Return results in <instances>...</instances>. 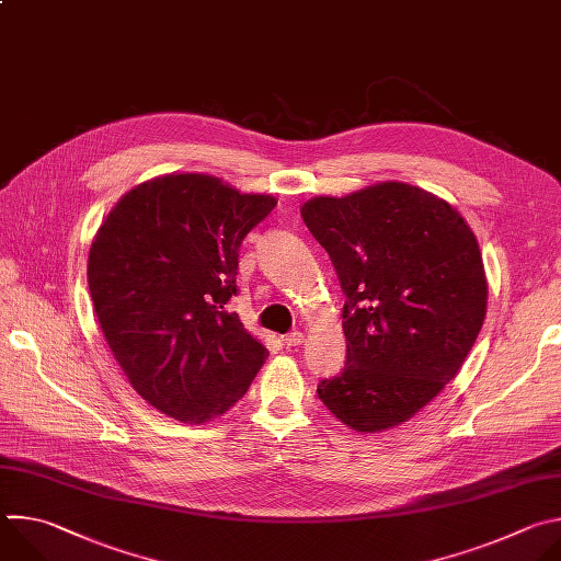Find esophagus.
<instances>
[{
    "mask_svg": "<svg viewBox=\"0 0 561 561\" xmlns=\"http://www.w3.org/2000/svg\"><path fill=\"white\" fill-rule=\"evenodd\" d=\"M304 342V333L301 331H293V333H288L286 337H284V344L288 346V348H293V346H299Z\"/></svg>",
    "mask_w": 561,
    "mask_h": 561,
    "instance_id": "34e87169",
    "label": "esophagus"
}]
</instances>
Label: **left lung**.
Segmentation results:
<instances>
[{"label":"left lung","mask_w":561,"mask_h":561,"mask_svg":"<svg viewBox=\"0 0 561 561\" xmlns=\"http://www.w3.org/2000/svg\"><path fill=\"white\" fill-rule=\"evenodd\" d=\"M301 217L346 295V366L319 381V399L357 433L409 422L482 331L489 284L474 232L446 199L407 182L319 195Z\"/></svg>","instance_id":"8db88e82"}]
</instances>
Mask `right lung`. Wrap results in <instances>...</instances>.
Masks as SVG:
<instances>
[{
	"label": "right lung",
	"instance_id": "add662e5",
	"mask_svg": "<svg viewBox=\"0 0 561 561\" xmlns=\"http://www.w3.org/2000/svg\"><path fill=\"white\" fill-rule=\"evenodd\" d=\"M204 173H169L130 188L89 251L102 333L130 386L184 424H206L244 397L266 346L226 304L242 239L275 208Z\"/></svg>",
	"mask_w": 561,
	"mask_h": 561
}]
</instances>
